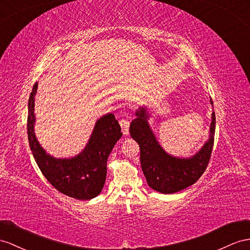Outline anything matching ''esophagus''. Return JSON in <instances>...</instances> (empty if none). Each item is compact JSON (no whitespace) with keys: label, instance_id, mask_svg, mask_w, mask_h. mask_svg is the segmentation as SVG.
Here are the masks:
<instances>
[{"label":"esophagus","instance_id":"1","mask_svg":"<svg viewBox=\"0 0 250 250\" xmlns=\"http://www.w3.org/2000/svg\"><path fill=\"white\" fill-rule=\"evenodd\" d=\"M119 124H120V125H121V129H123L124 135H127V134H129V126H130L129 120H126V119H121Z\"/></svg>","mask_w":250,"mask_h":250}]
</instances>
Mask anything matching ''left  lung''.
Segmentation results:
<instances>
[{"label": "left lung", "mask_w": 250, "mask_h": 250, "mask_svg": "<svg viewBox=\"0 0 250 250\" xmlns=\"http://www.w3.org/2000/svg\"><path fill=\"white\" fill-rule=\"evenodd\" d=\"M210 104L213 105L212 99ZM136 118L130 125L131 137L140 148V164L146 183L153 190L164 194L175 193L193 185L207 168L212 152L215 132V114H211L209 137L194 155L177 157L164 150L153 133L151 115L146 105L135 112Z\"/></svg>", "instance_id": "8db88e82"}]
</instances>
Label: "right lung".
<instances>
[{
  "label": "right lung",
  "mask_w": 250,
  "mask_h": 250,
  "mask_svg": "<svg viewBox=\"0 0 250 250\" xmlns=\"http://www.w3.org/2000/svg\"><path fill=\"white\" fill-rule=\"evenodd\" d=\"M38 82L28 100L27 134L30 150L43 175L61 193L77 200H92L100 194L106 178L107 157L123 135L118 120L112 113L96 121L88 142L73 157L57 158L48 154L35 134V99Z\"/></svg>",
  "instance_id": "1"
}]
</instances>
